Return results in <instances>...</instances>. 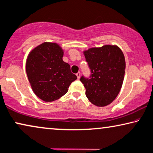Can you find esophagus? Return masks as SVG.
Masks as SVG:
<instances>
[{
	"label": "esophagus",
	"mask_w": 153,
	"mask_h": 153,
	"mask_svg": "<svg viewBox=\"0 0 153 153\" xmlns=\"http://www.w3.org/2000/svg\"><path fill=\"white\" fill-rule=\"evenodd\" d=\"M76 75H77V78H78V79H80V73L78 72V73H76Z\"/></svg>",
	"instance_id": "34e87169"
}]
</instances>
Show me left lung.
I'll use <instances>...</instances> for the list:
<instances>
[{
	"instance_id": "obj_1",
	"label": "left lung",
	"mask_w": 153,
	"mask_h": 153,
	"mask_svg": "<svg viewBox=\"0 0 153 153\" xmlns=\"http://www.w3.org/2000/svg\"><path fill=\"white\" fill-rule=\"evenodd\" d=\"M83 54L90 68V79L81 77L89 101L97 107L109 105L116 99L122 87L126 61L117 45L107 44L85 50Z\"/></svg>"
}]
</instances>
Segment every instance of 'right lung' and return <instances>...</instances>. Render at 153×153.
<instances>
[{
  "label": "right lung",
  "instance_id": "1",
  "mask_svg": "<svg viewBox=\"0 0 153 153\" xmlns=\"http://www.w3.org/2000/svg\"><path fill=\"white\" fill-rule=\"evenodd\" d=\"M64 51L55 42H44L29 53L26 73L34 93L44 102L64 95L77 79L68 63L63 61Z\"/></svg>",
  "mask_w": 153,
  "mask_h": 153
}]
</instances>
